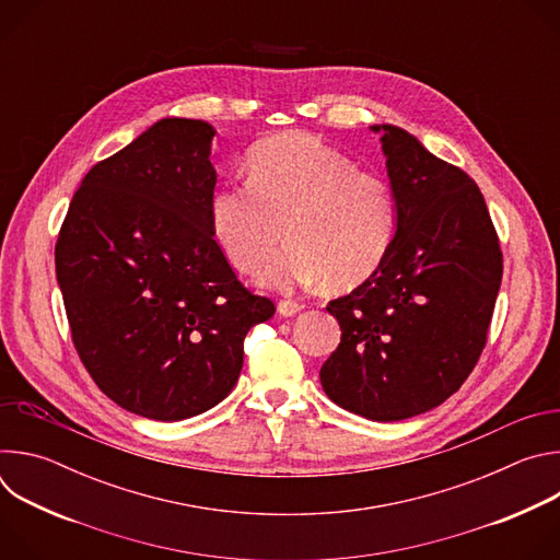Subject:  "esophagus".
Here are the masks:
<instances>
[{
  "mask_svg": "<svg viewBox=\"0 0 560 560\" xmlns=\"http://www.w3.org/2000/svg\"><path fill=\"white\" fill-rule=\"evenodd\" d=\"M277 310H279V314H283V316H294L296 312L303 310V305L296 303V301H292V299H283V301H279Z\"/></svg>",
  "mask_w": 560,
  "mask_h": 560,
  "instance_id": "1",
  "label": "esophagus"
}]
</instances>
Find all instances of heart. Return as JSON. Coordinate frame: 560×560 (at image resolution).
Listing matches in <instances>:
<instances>
[{
  "instance_id": "b5f03b06",
  "label": "heart",
  "mask_w": 560,
  "mask_h": 560,
  "mask_svg": "<svg viewBox=\"0 0 560 560\" xmlns=\"http://www.w3.org/2000/svg\"><path fill=\"white\" fill-rule=\"evenodd\" d=\"M244 184L219 186L208 201L210 232L238 272L259 270L270 288L292 290L324 281L350 290L370 279L389 253L396 201L389 184L352 159L303 132L257 143Z\"/></svg>"
}]
</instances>
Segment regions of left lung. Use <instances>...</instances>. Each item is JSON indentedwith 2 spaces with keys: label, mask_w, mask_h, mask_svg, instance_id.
Returning a JSON list of instances; mask_svg holds the SVG:
<instances>
[{
  "label": "left lung",
  "mask_w": 560,
  "mask_h": 560,
  "mask_svg": "<svg viewBox=\"0 0 560 560\" xmlns=\"http://www.w3.org/2000/svg\"><path fill=\"white\" fill-rule=\"evenodd\" d=\"M396 232L378 270L328 303L341 343L324 363L332 401L370 421L441 406L474 370L503 277L486 199L408 130L381 124Z\"/></svg>",
  "instance_id": "1"
}]
</instances>
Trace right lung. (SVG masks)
Instances as JSON below:
<instances>
[{"label": "right lung", "mask_w": 560, "mask_h": 560, "mask_svg": "<svg viewBox=\"0 0 560 560\" xmlns=\"http://www.w3.org/2000/svg\"><path fill=\"white\" fill-rule=\"evenodd\" d=\"M214 128L166 117L74 192L55 246L72 343L113 401L154 421L230 394L275 303L242 285L210 232Z\"/></svg>", "instance_id": "obj_1"}]
</instances>
